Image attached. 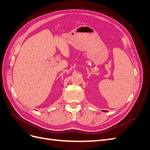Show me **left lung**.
Instances as JSON below:
<instances>
[{
	"label": "left lung",
	"mask_w": 150,
	"mask_h": 150,
	"mask_svg": "<svg viewBox=\"0 0 150 150\" xmlns=\"http://www.w3.org/2000/svg\"><path fill=\"white\" fill-rule=\"evenodd\" d=\"M104 111V112H107L106 111Z\"/></svg>",
	"instance_id": "1"
}]
</instances>
